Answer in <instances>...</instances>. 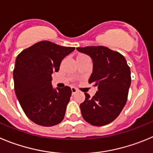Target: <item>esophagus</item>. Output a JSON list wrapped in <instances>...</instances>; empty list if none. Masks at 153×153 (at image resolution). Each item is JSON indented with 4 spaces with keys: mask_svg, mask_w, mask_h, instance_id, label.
I'll return each instance as SVG.
<instances>
[{
    "mask_svg": "<svg viewBox=\"0 0 153 153\" xmlns=\"http://www.w3.org/2000/svg\"><path fill=\"white\" fill-rule=\"evenodd\" d=\"M71 93L72 94H75L77 92V89L75 88H74V87H71Z\"/></svg>",
    "mask_w": 153,
    "mask_h": 153,
    "instance_id": "1",
    "label": "esophagus"
}]
</instances>
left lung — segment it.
I'll list each match as a JSON object with an SVG mask.
<instances>
[{
    "instance_id": "1",
    "label": "left lung",
    "mask_w": 153,
    "mask_h": 153,
    "mask_svg": "<svg viewBox=\"0 0 153 153\" xmlns=\"http://www.w3.org/2000/svg\"><path fill=\"white\" fill-rule=\"evenodd\" d=\"M93 61V72L89 84L97 87L92 97L85 93V100L80 104L85 120L93 126H104L116 119L127 100L131 83L130 68L124 56L104 46L78 47Z\"/></svg>"
}]
</instances>
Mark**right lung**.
I'll list each match as a JSON object with an SVG mask.
<instances>
[{"label":"right lung","instance_id":"1","mask_svg":"<svg viewBox=\"0 0 153 153\" xmlns=\"http://www.w3.org/2000/svg\"><path fill=\"white\" fill-rule=\"evenodd\" d=\"M74 50L75 47L40 41L16 57L15 94L23 112L36 124L52 126L62 121L71 90L68 86L53 88L52 74L59 70L62 60Z\"/></svg>","mask_w":153,"mask_h":153}]
</instances>
